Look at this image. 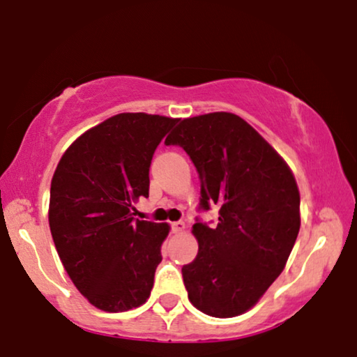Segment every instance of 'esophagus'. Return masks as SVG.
I'll list each match as a JSON object with an SVG mask.
<instances>
[{"instance_id":"1","label":"esophagus","mask_w":357,"mask_h":357,"mask_svg":"<svg viewBox=\"0 0 357 357\" xmlns=\"http://www.w3.org/2000/svg\"><path fill=\"white\" fill-rule=\"evenodd\" d=\"M171 229H173V232H181L186 229V222L184 220H176V222L171 224Z\"/></svg>"}]
</instances>
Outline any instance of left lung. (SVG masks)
<instances>
[{
	"mask_svg": "<svg viewBox=\"0 0 357 357\" xmlns=\"http://www.w3.org/2000/svg\"><path fill=\"white\" fill-rule=\"evenodd\" d=\"M188 153L201 179L196 259L183 267L188 298L202 313L232 318L261 298L285 268L300 231V191L282 156L238 115L214 112L179 121L166 138Z\"/></svg>",
	"mask_w": 357,
	"mask_h": 357,
	"instance_id": "left-lung-1",
	"label": "left lung"
}]
</instances>
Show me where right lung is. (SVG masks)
Wrapping results in <instances>:
<instances>
[{
	"instance_id": "right-lung-1",
	"label": "right lung",
	"mask_w": 357,
	"mask_h": 357,
	"mask_svg": "<svg viewBox=\"0 0 357 357\" xmlns=\"http://www.w3.org/2000/svg\"><path fill=\"white\" fill-rule=\"evenodd\" d=\"M176 119L119 114L67 148L51 183L49 227L59 259L96 308L119 313L150 298L169 225L135 219L153 153Z\"/></svg>"
}]
</instances>
